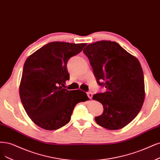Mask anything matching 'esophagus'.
I'll use <instances>...</instances> for the list:
<instances>
[{
    "instance_id": "esophagus-1",
    "label": "esophagus",
    "mask_w": 160,
    "mask_h": 160,
    "mask_svg": "<svg viewBox=\"0 0 160 160\" xmlns=\"http://www.w3.org/2000/svg\"><path fill=\"white\" fill-rule=\"evenodd\" d=\"M87 96H88V97H89L90 99H91V98H92V92H87Z\"/></svg>"
}]
</instances>
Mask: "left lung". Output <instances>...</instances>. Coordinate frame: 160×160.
<instances>
[{
  "label": "left lung",
  "instance_id": "8db88e82",
  "mask_svg": "<svg viewBox=\"0 0 160 160\" xmlns=\"http://www.w3.org/2000/svg\"><path fill=\"white\" fill-rule=\"evenodd\" d=\"M83 53L89 58L99 85L107 91L93 95L103 113L96 122L108 130L128 125L142 108L145 99L144 73L140 62L118 43L99 41L87 45Z\"/></svg>",
  "mask_w": 160,
  "mask_h": 160
}]
</instances>
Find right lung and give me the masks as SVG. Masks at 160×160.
Returning <instances> with one entry per match:
<instances>
[{"mask_svg": "<svg viewBox=\"0 0 160 160\" xmlns=\"http://www.w3.org/2000/svg\"><path fill=\"white\" fill-rule=\"evenodd\" d=\"M86 45L53 42L26 59L19 94L27 114L39 127L46 130L60 128L69 122L77 104L89 100L85 92L80 95L62 87L69 79L68 59Z\"/></svg>", "mask_w": 160, "mask_h": 160, "instance_id": "obj_1", "label": "right lung"}]
</instances>
